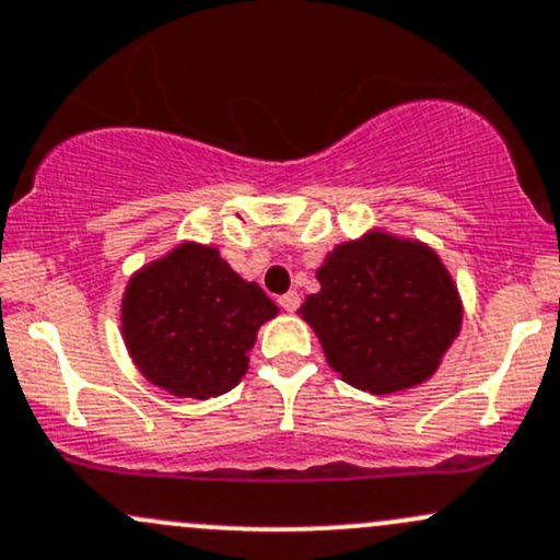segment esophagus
I'll use <instances>...</instances> for the list:
<instances>
[{"label":"esophagus","mask_w":560,"mask_h":560,"mask_svg":"<svg viewBox=\"0 0 560 560\" xmlns=\"http://www.w3.org/2000/svg\"><path fill=\"white\" fill-rule=\"evenodd\" d=\"M279 305H281V308L290 311V314H292V311H298V305H300V295H298V292H287V295H281V298H279Z\"/></svg>","instance_id":"esophagus-1"}]
</instances>
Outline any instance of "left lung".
<instances>
[{"mask_svg":"<svg viewBox=\"0 0 560 560\" xmlns=\"http://www.w3.org/2000/svg\"><path fill=\"white\" fill-rule=\"evenodd\" d=\"M322 290L298 314L346 384L392 394L432 378L462 329V300L421 241L370 231L338 244L316 270Z\"/></svg>","mask_w":560,"mask_h":560,"instance_id":"1","label":"left lung"}]
</instances>
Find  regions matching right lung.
<instances>
[{"mask_svg":"<svg viewBox=\"0 0 560 560\" xmlns=\"http://www.w3.org/2000/svg\"><path fill=\"white\" fill-rule=\"evenodd\" d=\"M279 314L214 246L185 241L131 276L122 295V338L147 381L174 397L231 392L249 368L257 329Z\"/></svg>","mask_w":560,"mask_h":560,"instance_id":"add662e5","label":"right lung"}]
</instances>
